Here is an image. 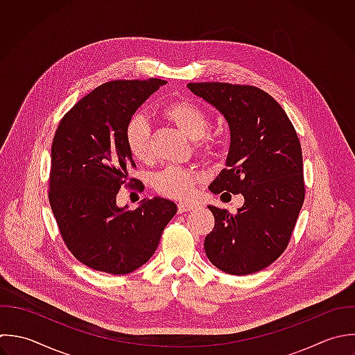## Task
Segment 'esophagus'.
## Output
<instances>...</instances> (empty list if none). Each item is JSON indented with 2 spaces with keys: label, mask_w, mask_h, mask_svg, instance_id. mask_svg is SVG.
<instances>
[{
  "label": "esophagus",
  "mask_w": 355,
  "mask_h": 355,
  "mask_svg": "<svg viewBox=\"0 0 355 355\" xmlns=\"http://www.w3.org/2000/svg\"><path fill=\"white\" fill-rule=\"evenodd\" d=\"M196 207H198V205H195V203H184V202H181V203H178V213L180 214L181 213H187V211H191V210H193Z\"/></svg>",
  "instance_id": "34e87169"
}]
</instances>
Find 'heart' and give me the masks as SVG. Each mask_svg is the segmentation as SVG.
<instances>
[{
    "label": "heart",
    "instance_id": "b5f03b06",
    "mask_svg": "<svg viewBox=\"0 0 355 355\" xmlns=\"http://www.w3.org/2000/svg\"><path fill=\"white\" fill-rule=\"evenodd\" d=\"M162 114L175 124L191 139L196 141L198 149L211 152L214 139L205 135L209 130L206 112L193 102L175 101L162 109ZM124 138L130 153L141 162L150 159V127L144 114H134L124 130ZM200 175L181 166H167L155 177L156 191L167 198L188 199L193 195Z\"/></svg>",
    "mask_w": 355,
    "mask_h": 355
}]
</instances>
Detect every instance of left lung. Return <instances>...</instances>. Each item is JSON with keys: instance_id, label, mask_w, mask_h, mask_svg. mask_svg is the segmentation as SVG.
<instances>
[{"instance_id": "obj_1", "label": "left lung", "mask_w": 355, "mask_h": 355, "mask_svg": "<svg viewBox=\"0 0 355 355\" xmlns=\"http://www.w3.org/2000/svg\"><path fill=\"white\" fill-rule=\"evenodd\" d=\"M228 121L231 144L225 168L209 189L242 193L235 214L209 206L216 224L205 239L207 259L231 275L272 264L286 249L304 202L303 153L282 106L253 85L189 83Z\"/></svg>"}]
</instances>
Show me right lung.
<instances>
[{
    "label": "right lung",
    "mask_w": 355,
    "mask_h": 355,
    "mask_svg": "<svg viewBox=\"0 0 355 355\" xmlns=\"http://www.w3.org/2000/svg\"><path fill=\"white\" fill-rule=\"evenodd\" d=\"M167 81H109L80 99L60 120L51 148L49 203L60 235L84 266L124 275L155 253L177 213L168 199H144L135 210L116 196L134 167L124 130L137 109ZM131 181V180H130ZM139 191L144 185L139 184Z\"/></svg>",
    "instance_id": "1"
}]
</instances>
